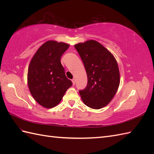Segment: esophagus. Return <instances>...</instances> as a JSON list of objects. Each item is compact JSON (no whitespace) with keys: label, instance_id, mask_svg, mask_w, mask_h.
Wrapping results in <instances>:
<instances>
[{"label":"esophagus","instance_id":"esophagus-1","mask_svg":"<svg viewBox=\"0 0 154 154\" xmlns=\"http://www.w3.org/2000/svg\"><path fill=\"white\" fill-rule=\"evenodd\" d=\"M71 81H72V83H73V85H74L75 84V79H73L71 80Z\"/></svg>","mask_w":154,"mask_h":154}]
</instances>
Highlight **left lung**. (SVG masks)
<instances>
[{
	"instance_id": "obj_1",
	"label": "left lung",
	"mask_w": 154,
	"mask_h": 154,
	"mask_svg": "<svg viewBox=\"0 0 154 154\" xmlns=\"http://www.w3.org/2000/svg\"><path fill=\"white\" fill-rule=\"evenodd\" d=\"M87 75V85L79 94L85 105L100 109L115 95L120 84L115 58L103 45L94 40L75 45Z\"/></svg>"
}]
</instances>
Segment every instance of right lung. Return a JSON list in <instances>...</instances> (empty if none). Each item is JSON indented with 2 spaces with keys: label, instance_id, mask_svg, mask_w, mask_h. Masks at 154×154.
<instances>
[{
  "label": "right lung",
  "instance_id": "1",
  "mask_svg": "<svg viewBox=\"0 0 154 154\" xmlns=\"http://www.w3.org/2000/svg\"><path fill=\"white\" fill-rule=\"evenodd\" d=\"M69 47L63 42L48 41L35 52L29 65V89L35 101L47 109L57 105L72 85L60 61Z\"/></svg>",
  "mask_w": 154,
  "mask_h": 154
}]
</instances>
